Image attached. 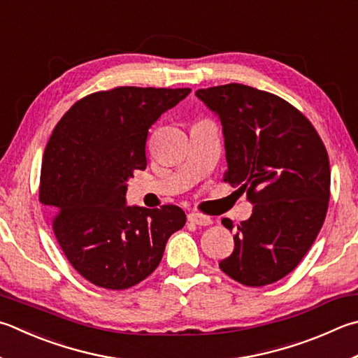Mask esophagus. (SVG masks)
Instances as JSON below:
<instances>
[{"mask_svg":"<svg viewBox=\"0 0 358 358\" xmlns=\"http://www.w3.org/2000/svg\"><path fill=\"white\" fill-rule=\"evenodd\" d=\"M187 220H189L191 224L194 225H200V227H206V225H211L213 220L206 216H200V214L196 213H191L187 214Z\"/></svg>","mask_w":358,"mask_h":358,"instance_id":"1","label":"esophagus"}]
</instances>
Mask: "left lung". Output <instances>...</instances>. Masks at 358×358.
<instances>
[{
    "instance_id": "8db88e82",
    "label": "left lung",
    "mask_w": 358,
    "mask_h": 358,
    "mask_svg": "<svg viewBox=\"0 0 358 358\" xmlns=\"http://www.w3.org/2000/svg\"><path fill=\"white\" fill-rule=\"evenodd\" d=\"M196 95L222 123L224 181L245 191L253 205L219 268L245 287L274 283L301 263L326 219V147L307 117L274 94L231 83ZM222 224L233 230L230 219Z\"/></svg>"
}]
</instances>
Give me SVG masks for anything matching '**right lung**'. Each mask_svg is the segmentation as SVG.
<instances>
[{"instance_id": "add662e5", "label": "right lung", "mask_w": 358, "mask_h": 358, "mask_svg": "<svg viewBox=\"0 0 358 358\" xmlns=\"http://www.w3.org/2000/svg\"><path fill=\"white\" fill-rule=\"evenodd\" d=\"M191 89L115 87L76 101L45 147L38 200L70 264L96 287L127 289L158 268L186 214L127 206V181L147 167L148 128Z\"/></svg>"}]
</instances>
